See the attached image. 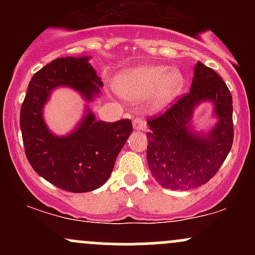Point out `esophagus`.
<instances>
[{
	"label": "esophagus",
	"instance_id": "obj_1",
	"mask_svg": "<svg viewBox=\"0 0 255 255\" xmlns=\"http://www.w3.org/2000/svg\"><path fill=\"white\" fill-rule=\"evenodd\" d=\"M133 128L135 130H145L146 129V121L142 118H136L133 121Z\"/></svg>",
	"mask_w": 255,
	"mask_h": 255
}]
</instances>
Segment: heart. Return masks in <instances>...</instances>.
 Here are the masks:
<instances>
[{
  "label": "heart",
  "mask_w": 255,
  "mask_h": 255,
  "mask_svg": "<svg viewBox=\"0 0 255 255\" xmlns=\"http://www.w3.org/2000/svg\"><path fill=\"white\" fill-rule=\"evenodd\" d=\"M183 86L182 73L169 66H141L126 69L115 84L120 97L128 102L151 98L156 109H162L174 101Z\"/></svg>",
  "instance_id": "1"
}]
</instances>
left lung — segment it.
Here are the masks:
<instances>
[{
	"label": "left lung",
	"mask_w": 255,
	"mask_h": 255,
	"mask_svg": "<svg viewBox=\"0 0 255 255\" xmlns=\"http://www.w3.org/2000/svg\"><path fill=\"white\" fill-rule=\"evenodd\" d=\"M204 103L213 104L218 120L207 132L197 131L192 121ZM147 125L146 158L158 184L172 191L198 188L215 176L233 145L231 93L217 73L198 61L188 95Z\"/></svg>",
	"instance_id": "left-lung-1"
}]
</instances>
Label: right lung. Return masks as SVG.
Here are the masks:
<instances>
[{
  "label": "right lung",
  "instance_id": "1",
  "mask_svg": "<svg viewBox=\"0 0 255 255\" xmlns=\"http://www.w3.org/2000/svg\"><path fill=\"white\" fill-rule=\"evenodd\" d=\"M90 58L60 57L43 67L32 77L20 111V129L31 166L54 186L73 193L95 191L107 182L133 129L130 120L98 121L87 105L69 133L57 135L49 129L44 107L58 87L77 91L86 103L101 96L103 83Z\"/></svg>",
  "mask_w": 255,
  "mask_h": 255
}]
</instances>
